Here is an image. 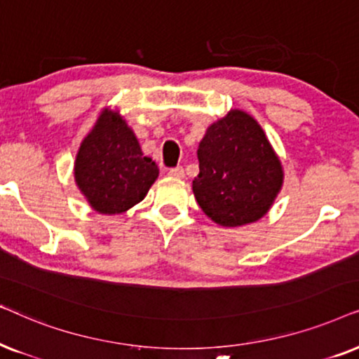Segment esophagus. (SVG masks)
Instances as JSON below:
<instances>
[{"mask_svg": "<svg viewBox=\"0 0 359 359\" xmlns=\"http://www.w3.org/2000/svg\"><path fill=\"white\" fill-rule=\"evenodd\" d=\"M184 175H185L184 167H174V169L169 170L170 179H184Z\"/></svg>", "mask_w": 359, "mask_h": 359, "instance_id": "obj_1", "label": "esophagus"}]
</instances>
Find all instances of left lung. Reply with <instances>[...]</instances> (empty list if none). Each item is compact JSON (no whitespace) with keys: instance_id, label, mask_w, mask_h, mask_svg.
Returning <instances> with one entry per match:
<instances>
[{"instance_id":"obj_1","label":"left lung","mask_w":359,"mask_h":359,"mask_svg":"<svg viewBox=\"0 0 359 359\" xmlns=\"http://www.w3.org/2000/svg\"><path fill=\"white\" fill-rule=\"evenodd\" d=\"M192 189L208 218L222 226L255 223L269 212L284 182L279 157L251 114L231 109L208 126L198 144Z\"/></svg>"}]
</instances>
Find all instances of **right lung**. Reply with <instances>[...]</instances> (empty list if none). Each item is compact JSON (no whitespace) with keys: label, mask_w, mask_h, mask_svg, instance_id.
<instances>
[{"label":"right lung","mask_w":359,"mask_h":359,"mask_svg":"<svg viewBox=\"0 0 359 359\" xmlns=\"http://www.w3.org/2000/svg\"><path fill=\"white\" fill-rule=\"evenodd\" d=\"M74 175L95 212L116 215L146 197L159 169L151 157L142 154L126 121L104 109L80 144Z\"/></svg>","instance_id":"obj_1"}]
</instances>
